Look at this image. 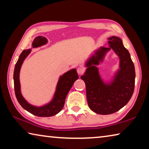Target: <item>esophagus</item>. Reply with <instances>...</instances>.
<instances>
[{
	"label": "esophagus",
	"instance_id": "1",
	"mask_svg": "<svg viewBox=\"0 0 149 149\" xmlns=\"http://www.w3.org/2000/svg\"><path fill=\"white\" fill-rule=\"evenodd\" d=\"M77 72L78 74H80V75H81V74H83L85 72V69L84 68H82V67H79L77 68Z\"/></svg>",
	"mask_w": 149,
	"mask_h": 149
}]
</instances>
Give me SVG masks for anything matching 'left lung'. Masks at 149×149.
<instances>
[{
  "mask_svg": "<svg viewBox=\"0 0 149 149\" xmlns=\"http://www.w3.org/2000/svg\"><path fill=\"white\" fill-rule=\"evenodd\" d=\"M109 48L102 47L93 56L86 65L88 67L81 78L86 86L88 105L99 114L107 115L117 112L129 102L135 87V72L133 62L122 40L117 37L109 38ZM111 47L120 58V70L112 84L105 85L100 79L97 69L93 64L99 63L105 52Z\"/></svg>",
  "mask_w": 149,
  "mask_h": 149,
  "instance_id": "left-lung-1",
  "label": "left lung"
}]
</instances>
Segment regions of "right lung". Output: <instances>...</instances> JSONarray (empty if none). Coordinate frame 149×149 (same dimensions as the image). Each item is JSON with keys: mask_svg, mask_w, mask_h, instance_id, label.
I'll return each instance as SVG.
<instances>
[{"mask_svg": "<svg viewBox=\"0 0 149 149\" xmlns=\"http://www.w3.org/2000/svg\"><path fill=\"white\" fill-rule=\"evenodd\" d=\"M47 42V39L44 37L39 36L34 39L32 43L33 48L40 47ZM31 50H24L20 54L19 59L17 60L14 71V91L16 99L19 104L25 110L28 111L31 114L39 117H50L56 115L62 110L64 105L65 99L71 89L75 80H77L79 76L75 69L70 70L60 77L57 85L56 93H55L53 100L48 104L41 107H36L29 104L24 99L20 91V84L19 80V74L22 64L26 56L28 55Z\"/></svg>", "mask_w": 149, "mask_h": 149, "instance_id": "right-lung-1", "label": "right lung"}]
</instances>
